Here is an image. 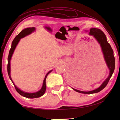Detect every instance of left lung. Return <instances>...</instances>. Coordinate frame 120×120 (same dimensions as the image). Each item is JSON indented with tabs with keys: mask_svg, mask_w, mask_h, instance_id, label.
<instances>
[{
	"mask_svg": "<svg viewBox=\"0 0 120 120\" xmlns=\"http://www.w3.org/2000/svg\"><path fill=\"white\" fill-rule=\"evenodd\" d=\"M89 34L90 35H93L96 38V39L98 41L101 47L102 51L104 54V59L105 61L106 62V64L108 66L109 70V75L107 78L106 79L101 86L96 89H95L94 90L89 91V92H82V91H80L77 90L76 89L72 88L74 90L76 91L77 92L82 93V94H93V93H96L104 89L106 85L108 84L111 77L112 76V74L114 71L115 69V58L113 54V50L112 49L108 42H107L106 37L105 36V34L103 33L102 31H101L100 29L96 28H92L90 30V32Z\"/></svg>",
	"mask_w": 120,
	"mask_h": 120,
	"instance_id": "left-lung-1",
	"label": "left lung"
}]
</instances>
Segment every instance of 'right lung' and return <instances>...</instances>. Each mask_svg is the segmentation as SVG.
I'll list each match as a JSON object with an SVG mask.
<instances>
[{
    "label": "right lung",
    "instance_id": "add662e5",
    "mask_svg": "<svg viewBox=\"0 0 120 120\" xmlns=\"http://www.w3.org/2000/svg\"><path fill=\"white\" fill-rule=\"evenodd\" d=\"M34 30H35V28L34 27H31V28H27L26 29L23 30V31H21L20 33L18 34V35L16 36L15 38H14V40L11 43V49L9 50V55L8 56V64H7V71H8V74L9 77L10 78V79L11 80V82H13V84H14V86H15V89L16 91L19 93V94L25 97H27V98H38V97H40L41 96H42L43 95L44 93L45 92L46 90V84H45V80L46 78V77H47L48 75L50 74V73L52 71V70H50L49 72H48L47 73V74L46 75V76L45 77V78H44V81H43V86H42V88L40 89V90L38 91V92H36V93H26L23 92L21 90H20L19 88H18L17 87L15 86V85L14 84V83L13 82V80H12L11 77V75H10V73H11V64H10V61H11V56L13 55V52L15 50V49L16 48V45H17L18 43H19L20 39L21 38L25 37V36L28 35V34H31L32 32H33Z\"/></svg>",
    "mask_w": 120,
    "mask_h": 120
}]
</instances>
